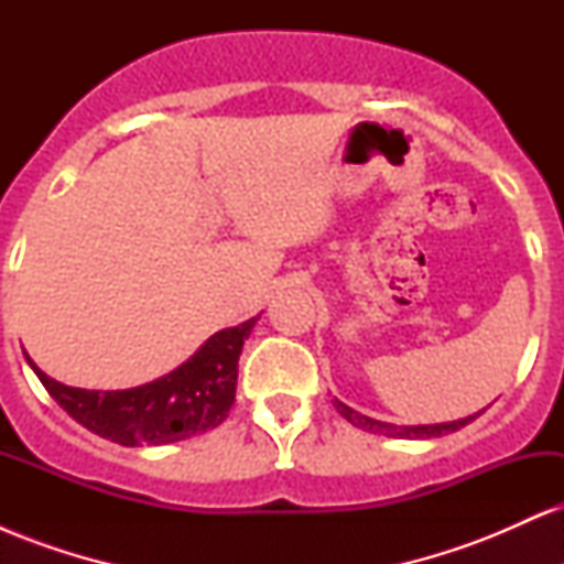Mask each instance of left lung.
Masks as SVG:
<instances>
[{
	"instance_id": "8db88e82",
	"label": "left lung",
	"mask_w": 564,
	"mask_h": 564,
	"mask_svg": "<svg viewBox=\"0 0 564 564\" xmlns=\"http://www.w3.org/2000/svg\"><path fill=\"white\" fill-rule=\"evenodd\" d=\"M334 408L341 413V416L347 419L349 424L358 426V430L364 432H373V435H384V437H403V440H430V437H443V435H451V432L462 430V426H467L469 422H475L480 413H471L467 419H458V422H445V424H413V426H398V424H387V422H377V419L371 416H364V413L352 411V408L341 403V400L334 398Z\"/></svg>"
}]
</instances>
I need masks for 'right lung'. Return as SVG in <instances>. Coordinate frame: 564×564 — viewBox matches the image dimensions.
<instances>
[{"label": "right lung", "mask_w": 564, "mask_h": 564, "mask_svg": "<svg viewBox=\"0 0 564 564\" xmlns=\"http://www.w3.org/2000/svg\"><path fill=\"white\" fill-rule=\"evenodd\" d=\"M257 321L260 315L223 328L183 366L132 390H79L47 377L29 355L25 360L55 403L89 432L127 448L166 445L215 430L228 419L236 403L238 358Z\"/></svg>", "instance_id": "1"}]
</instances>
